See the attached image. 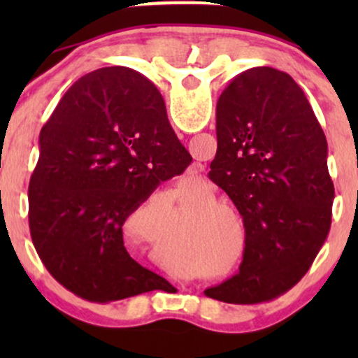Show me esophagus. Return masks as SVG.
<instances>
[{"label":"esophagus","mask_w":358,"mask_h":358,"mask_svg":"<svg viewBox=\"0 0 358 358\" xmlns=\"http://www.w3.org/2000/svg\"><path fill=\"white\" fill-rule=\"evenodd\" d=\"M202 171H203V165L202 163H193V165L187 170V176L188 178H202Z\"/></svg>","instance_id":"esophagus-1"}]
</instances>
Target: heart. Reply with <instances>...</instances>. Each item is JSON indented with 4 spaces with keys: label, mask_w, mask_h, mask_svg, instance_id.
I'll return each mask as SVG.
<instances>
[{
    "label": "heart",
    "mask_w": 358,
    "mask_h": 358,
    "mask_svg": "<svg viewBox=\"0 0 358 358\" xmlns=\"http://www.w3.org/2000/svg\"><path fill=\"white\" fill-rule=\"evenodd\" d=\"M210 190H202L199 193L200 199H207L210 196ZM219 207H229L225 200H203L199 205L192 208L190 213H188V219H196V217L205 215L207 212L215 210ZM188 244H190L192 252L195 254L196 257L207 261H224L225 254L231 249V242H229L227 237V222H224V217L212 215L203 217L199 222L193 224V227L188 231Z\"/></svg>",
    "instance_id": "b5f03b06"
}]
</instances>
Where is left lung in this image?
I'll return each mask as SVG.
<instances>
[{
	"label": "left lung",
	"mask_w": 358,
	"mask_h": 358,
	"mask_svg": "<svg viewBox=\"0 0 358 358\" xmlns=\"http://www.w3.org/2000/svg\"><path fill=\"white\" fill-rule=\"evenodd\" d=\"M215 116L208 176L242 215L245 248L239 273L205 294L241 305L268 301L305 276L330 231L335 188L327 138L301 87L273 67L234 77Z\"/></svg>",
	"instance_id": "1"
}]
</instances>
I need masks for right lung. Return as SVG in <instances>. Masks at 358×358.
Here are the masks:
<instances>
[{
    "label": "right lung",
    "instance_id": "right-lung-1",
    "mask_svg": "<svg viewBox=\"0 0 358 358\" xmlns=\"http://www.w3.org/2000/svg\"><path fill=\"white\" fill-rule=\"evenodd\" d=\"M190 163L150 79L127 67L80 77L42 127L28 187L31 241L48 273L89 301L155 289L159 276L127 254L122 225Z\"/></svg>",
    "mask_w": 358,
    "mask_h": 358
}]
</instances>
